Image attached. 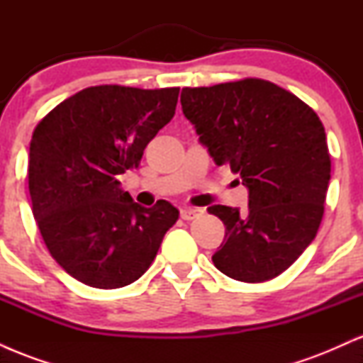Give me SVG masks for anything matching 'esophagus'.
Instances as JSON below:
<instances>
[{
  "mask_svg": "<svg viewBox=\"0 0 363 363\" xmlns=\"http://www.w3.org/2000/svg\"><path fill=\"white\" fill-rule=\"evenodd\" d=\"M199 215H201V210H196V208H182L181 210V218L184 220H193Z\"/></svg>",
  "mask_w": 363,
  "mask_h": 363,
  "instance_id": "1",
  "label": "esophagus"
}]
</instances>
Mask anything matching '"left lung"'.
Listing matches in <instances>:
<instances>
[{"label": "left lung", "mask_w": 363, "mask_h": 363, "mask_svg": "<svg viewBox=\"0 0 363 363\" xmlns=\"http://www.w3.org/2000/svg\"><path fill=\"white\" fill-rule=\"evenodd\" d=\"M182 112L216 165H230L249 206L208 208L225 225L213 264L261 283L289 269L314 240L324 215L331 157L314 111L272 82L244 78L182 89Z\"/></svg>", "instance_id": "obj_1"}]
</instances>
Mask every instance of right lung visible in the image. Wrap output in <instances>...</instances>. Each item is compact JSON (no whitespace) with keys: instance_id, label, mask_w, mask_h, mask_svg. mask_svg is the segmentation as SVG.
Returning a JSON list of instances; mask_svg holds the SVG:
<instances>
[{"instance_id":"1","label":"right lung","mask_w":363,"mask_h":363,"mask_svg":"<svg viewBox=\"0 0 363 363\" xmlns=\"http://www.w3.org/2000/svg\"><path fill=\"white\" fill-rule=\"evenodd\" d=\"M179 89L99 85L62 101L37 124L28 153L32 213L51 256L94 289L136 281L155 259L179 210L145 208L118 176L176 114Z\"/></svg>"}]
</instances>
